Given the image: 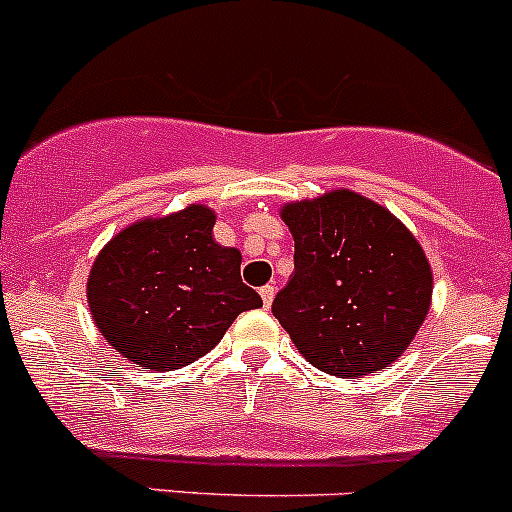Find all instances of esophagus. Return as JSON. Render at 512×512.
I'll list each match as a JSON object with an SVG mask.
<instances>
[{"instance_id": "esophagus-1", "label": "esophagus", "mask_w": 512, "mask_h": 512, "mask_svg": "<svg viewBox=\"0 0 512 512\" xmlns=\"http://www.w3.org/2000/svg\"><path fill=\"white\" fill-rule=\"evenodd\" d=\"M259 294H261V299H264V306H266V309H269L271 301H274V296H276V286H271V284L261 286Z\"/></svg>"}]
</instances>
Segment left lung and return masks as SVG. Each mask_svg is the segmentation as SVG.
Returning a JSON list of instances; mask_svg holds the SVG:
<instances>
[{
    "label": "left lung",
    "mask_w": 512,
    "mask_h": 512,
    "mask_svg": "<svg viewBox=\"0 0 512 512\" xmlns=\"http://www.w3.org/2000/svg\"><path fill=\"white\" fill-rule=\"evenodd\" d=\"M294 274L274 311L291 342L334 377L379 372L402 357L430 311L425 251L387 208L352 191L286 203Z\"/></svg>",
    "instance_id": "1"
}]
</instances>
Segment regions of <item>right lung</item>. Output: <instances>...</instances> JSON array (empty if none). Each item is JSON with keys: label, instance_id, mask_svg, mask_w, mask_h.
<instances>
[{"label": "right lung", "instance_id": "1", "mask_svg": "<svg viewBox=\"0 0 512 512\" xmlns=\"http://www.w3.org/2000/svg\"><path fill=\"white\" fill-rule=\"evenodd\" d=\"M216 213L191 203L143 218L107 243L87 279L92 319L110 347L170 372L211 352L241 311L264 306L241 281V253L213 241Z\"/></svg>", "mask_w": 512, "mask_h": 512}]
</instances>
